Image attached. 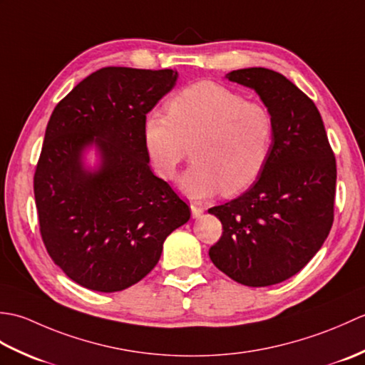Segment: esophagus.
Instances as JSON below:
<instances>
[{"instance_id": "obj_1", "label": "esophagus", "mask_w": 365, "mask_h": 365, "mask_svg": "<svg viewBox=\"0 0 365 365\" xmlns=\"http://www.w3.org/2000/svg\"><path fill=\"white\" fill-rule=\"evenodd\" d=\"M190 208H191V215H192V218H199V216L204 213V207H202V205H199V204H191V205H190Z\"/></svg>"}]
</instances>
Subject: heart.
Masks as SVG:
<instances>
[{
    "mask_svg": "<svg viewBox=\"0 0 365 365\" xmlns=\"http://www.w3.org/2000/svg\"><path fill=\"white\" fill-rule=\"evenodd\" d=\"M168 115L149 113L143 141L153 169L173 180L191 147L192 166L180 178L191 197L247 190L267 168L274 120L267 106L213 81L187 86L168 102Z\"/></svg>",
    "mask_w": 365,
    "mask_h": 365,
    "instance_id": "1",
    "label": "heart"
}]
</instances>
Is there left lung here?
Segmentation results:
<instances>
[{"mask_svg":"<svg viewBox=\"0 0 365 365\" xmlns=\"http://www.w3.org/2000/svg\"><path fill=\"white\" fill-rule=\"evenodd\" d=\"M252 88L274 120L267 168L242 196L208 208L222 235L208 255L247 287L279 284L304 268L334 221L336 157L315 103L284 75L263 67L226 75Z\"/></svg>","mask_w":365,"mask_h":365,"instance_id":"left-lung-1","label":"left lung"}]
</instances>
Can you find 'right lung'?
Masks as SVG:
<instances>
[{
  "label": "right lung",
  "instance_id": "obj_1",
  "mask_svg": "<svg viewBox=\"0 0 365 365\" xmlns=\"http://www.w3.org/2000/svg\"><path fill=\"white\" fill-rule=\"evenodd\" d=\"M177 72L103 67L61 100L45 130L34 173L42 242L53 262L83 287L120 292L160 260L190 207L153 175L143 141L145 114L174 88ZM96 142L104 163L81 166Z\"/></svg>",
  "mask_w": 365,
  "mask_h": 365
}]
</instances>
